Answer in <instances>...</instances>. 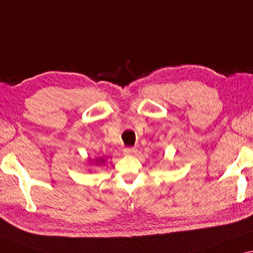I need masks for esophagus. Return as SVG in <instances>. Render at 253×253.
I'll list each match as a JSON object with an SVG mask.
<instances>
[{"instance_id":"34e87169","label":"esophagus","mask_w":253,"mask_h":253,"mask_svg":"<svg viewBox=\"0 0 253 253\" xmlns=\"http://www.w3.org/2000/svg\"><path fill=\"white\" fill-rule=\"evenodd\" d=\"M135 153H137V149L130 148V147H127V148H124V150H123L124 155H134Z\"/></svg>"}]
</instances>
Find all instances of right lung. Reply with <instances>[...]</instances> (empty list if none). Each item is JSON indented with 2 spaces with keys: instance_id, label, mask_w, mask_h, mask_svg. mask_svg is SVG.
<instances>
[{
  "instance_id": "right-lung-1",
  "label": "right lung",
  "mask_w": 253,
  "mask_h": 253,
  "mask_svg": "<svg viewBox=\"0 0 253 253\" xmlns=\"http://www.w3.org/2000/svg\"><path fill=\"white\" fill-rule=\"evenodd\" d=\"M103 163H104V159H103V158L96 159V161H95V164H96V165H100V164H103Z\"/></svg>"
}]
</instances>
